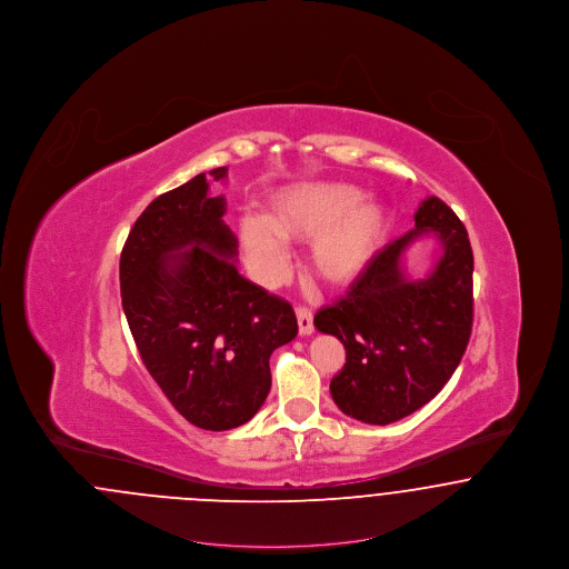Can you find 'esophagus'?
Instances as JSON below:
<instances>
[{"mask_svg": "<svg viewBox=\"0 0 569 569\" xmlns=\"http://www.w3.org/2000/svg\"><path fill=\"white\" fill-rule=\"evenodd\" d=\"M298 332L302 337H309L313 332V313L307 307H298L297 309Z\"/></svg>", "mask_w": 569, "mask_h": 569, "instance_id": "34e87169", "label": "esophagus"}]
</instances>
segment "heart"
Here are the masks:
<instances>
[{
  "mask_svg": "<svg viewBox=\"0 0 569 569\" xmlns=\"http://www.w3.org/2000/svg\"><path fill=\"white\" fill-rule=\"evenodd\" d=\"M390 217L378 198L341 181L295 183L269 196L264 216L237 221V241L256 281L274 286L288 269V241L307 243V267L330 288H348L378 258Z\"/></svg>",
  "mask_w": 569,
  "mask_h": 569,
  "instance_id": "obj_1",
  "label": "heart"
}]
</instances>
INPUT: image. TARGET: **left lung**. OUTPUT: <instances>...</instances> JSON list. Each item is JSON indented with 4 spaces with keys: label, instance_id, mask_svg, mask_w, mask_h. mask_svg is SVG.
<instances>
[{
    "label": "left lung",
    "instance_id": "1",
    "mask_svg": "<svg viewBox=\"0 0 569 569\" xmlns=\"http://www.w3.org/2000/svg\"><path fill=\"white\" fill-rule=\"evenodd\" d=\"M413 221L313 318L346 348V365L330 381L332 401L367 425H390L427 406L457 371L471 335L473 253L462 221L437 196L422 200ZM429 233L442 253L425 280L411 282L402 253Z\"/></svg>",
    "mask_w": 569,
    "mask_h": 569
}]
</instances>
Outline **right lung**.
<instances>
[{"mask_svg": "<svg viewBox=\"0 0 569 569\" xmlns=\"http://www.w3.org/2000/svg\"><path fill=\"white\" fill-rule=\"evenodd\" d=\"M228 177L221 166L209 172ZM223 196L196 174L158 196L121 251L123 313L140 358L166 399L198 429L251 420L271 390V353L297 337L288 300L247 281Z\"/></svg>", "mask_w": 569, "mask_h": 569, "instance_id": "1", "label": "right lung"}]
</instances>
